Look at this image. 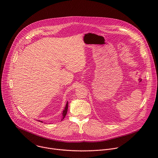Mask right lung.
<instances>
[{
    "mask_svg": "<svg viewBox=\"0 0 158 158\" xmlns=\"http://www.w3.org/2000/svg\"><path fill=\"white\" fill-rule=\"evenodd\" d=\"M67 109H68V102H67V104H66V105H65V108H64V110H63V113H62V120L65 117V116H66V114H67ZM41 122V121H40ZM42 123V122H41Z\"/></svg>",
    "mask_w": 158,
    "mask_h": 158,
    "instance_id": "right-lung-1",
    "label": "right lung"
}]
</instances>
